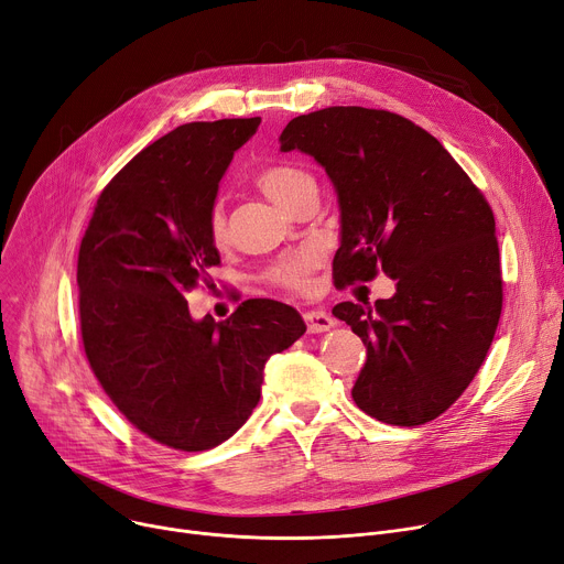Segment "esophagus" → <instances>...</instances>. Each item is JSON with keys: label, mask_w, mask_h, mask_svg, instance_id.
I'll return each instance as SVG.
<instances>
[{"label": "esophagus", "mask_w": 564, "mask_h": 564, "mask_svg": "<svg viewBox=\"0 0 564 564\" xmlns=\"http://www.w3.org/2000/svg\"><path fill=\"white\" fill-rule=\"evenodd\" d=\"M305 323H307V329L312 335H321V333H327L329 327H335V318L323 310L305 312Z\"/></svg>", "instance_id": "obj_1"}]
</instances>
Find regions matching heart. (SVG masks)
<instances>
[{
    "instance_id": "b5f03b06",
    "label": "heart",
    "mask_w": 564,
    "mask_h": 564,
    "mask_svg": "<svg viewBox=\"0 0 564 564\" xmlns=\"http://www.w3.org/2000/svg\"><path fill=\"white\" fill-rule=\"evenodd\" d=\"M310 184H314L312 175L295 169V165H273V169H267L257 177L259 191L267 197H271V200L282 209H289L295 203V197L301 195L303 188ZM209 237L216 246H223L227 241V223L220 205L212 209ZM314 267H316V254L312 250H303L275 263L269 278L282 289L305 291L310 286V273L314 271Z\"/></svg>"
}]
</instances>
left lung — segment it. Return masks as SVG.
Wrapping results in <instances>:
<instances>
[{
  "instance_id": "left-lung-1",
  "label": "left lung",
  "mask_w": 564,
  "mask_h": 564,
  "mask_svg": "<svg viewBox=\"0 0 564 564\" xmlns=\"http://www.w3.org/2000/svg\"><path fill=\"white\" fill-rule=\"evenodd\" d=\"M282 152H305L335 186L341 246L335 284L382 271L395 293L376 307L339 303L367 346L352 401L391 425L444 414L469 387L503 307L494 214L444 145L380 109L329 107L293 118Z\"/></svg>"
}]
</instances>
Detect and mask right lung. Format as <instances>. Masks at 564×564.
I'll use <instances>...</instances> for the list:
<instances>
[{
    "instance_id": "1",
    "label": "right lung",
    "mask_w": 564,
    "mask_h": 564,
    "mask_svg": "<svg viewBox=\"0 0 564 564\" xmlns=\"http://www.w3.org/2000/svg\"><path fill=\"white\" fill-rule=\"evenodd\" d=\"M261 118L188 122L131 159L97 197L79 246L82 339L113 405L150 440L207 451L259 403L263 367L305 335L293 307L254 297L227 321H195L209 282L218 182Z\"/></svg>"
}]
</instances>
